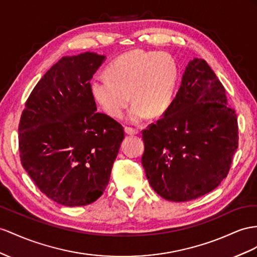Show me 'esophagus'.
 Returning a JSON list of instances; mask_svg holds the SVG:
<instances>
[{"instance_id": "1", "label": "esophagus", "mask_w": 257, "mask_h": 257, "mask_svg": "<svg viewBox=\"0 0 257 257\" xmlns=\"http://www.w3.org/2000/svg\"><path fill=\"white\" fill-rule=\"evenodd\" d=\"M124 133H126V134L129 135V136H136V135L139 134V131H138L137 129H135V128L126 127V128H124Z\"/></svg>"}]
</instances>
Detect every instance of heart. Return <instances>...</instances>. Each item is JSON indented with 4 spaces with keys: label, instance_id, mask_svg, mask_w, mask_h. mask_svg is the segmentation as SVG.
Masks as SVG:
<instances>
[{
    "label": "heart",
    "instance_id": "b5f03b06",
    "mask_svg": "<svg viewBox=\"0 0 257 257\" xmlns=\"http://www.w3.org/2000/svg\"><path fill=\"white\" fill-rule=\"evenodd\" d=\"M108 75L96 76L91 83L95 100L110 116L119 118L131 100V123L165 113L173 101L178 67L166 52L135 50L118 56L107 67Z\"/></svg>",
    "mask_w": 257,
    "mask_h": 257
}]
</instances>
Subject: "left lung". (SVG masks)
<instances>
[{"label": "left lung", "mask_w": 257, "mask_h": 257, "mask_svg": "<svg viewBox=\"0 0 257 257\" xmlns=\"http://www.w3.org/2000/svg\"><path fill=\"white\" fill-rule=\"evenodd\" d=\"M238 135L222 83L206 61L194 58L163 117L142 131L141 162L151 187L174 202L213 191L229 173Z\"/></svg>", "instance_id": "1"}]
</instances>
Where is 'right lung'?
<instances>
[{
  "mask_svg": "<svg viewBox=\"0 0 257 257\" xmlns=\"http://www.w3.org/2000/svg\"><path fill=\"white\" fill-rule=\"evenodd\" d=\"M105 56H64L45 72L18 126L22 165L35 185L65 206L93 203L106 189L123 127L97 113L91 79Z\"/></svg>",
  "mask_w": 257,
  "mask_h": 257,
  "instance_id": "right-lung-1",
  "label": "right lung"
}]
</instances>
